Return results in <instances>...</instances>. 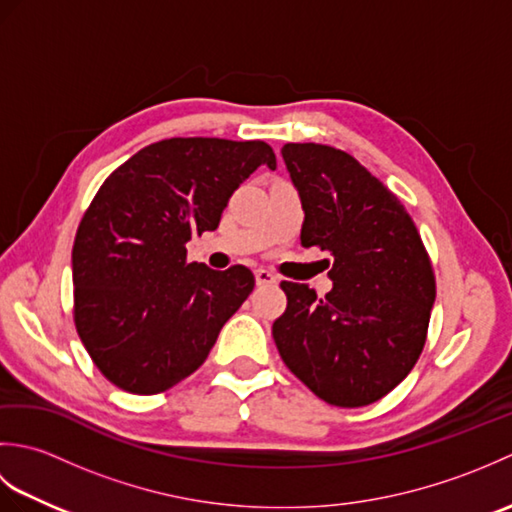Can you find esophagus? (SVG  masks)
<instances>
[{
    "mask_svg": "<svg viewBox=\"0 0 512 512\" xmlns=\"http://www.w3.org/2000/svg\"><path fill=\"white\" fill-rule=\"evenodd\" d=\"M255 281H257V286H275L277 277L266 268H257L255 270Z\"/></svg>",
    "mask_w": 512,
    "mask_h": 512,
    "instance_id": "1",
    "label": "esophagus"
}]
</instances>
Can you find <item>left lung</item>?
<instances>
[{"instance_id": "1", "label": "left lung", "mask_w": 512, "mask_h": 512, "mask_svg": "<svg viewBox=\"0 0 512 512\" xmlns=\"http://www.w3.org/2000/svg\"><path fill=\"white\" fill-rule=\"evenodd\" d=\"M303 206L301 246L328 250L332 290L281 281L288 308L273 339L288 369L321 400L365 407L405 378L427 341L436 277L405 206L341 149H281Z\"/></svg>"}]
</instances>
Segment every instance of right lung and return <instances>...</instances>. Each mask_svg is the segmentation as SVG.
I'll list each match as a JSON object with an SVG mask.
<instances>
[{
  "mask_svg": "<svg viewBox=\"0 0 512 512\" xmlns=\"http://www.w3.org/2000/svg\"><path fill=\"white\" fill-rule=\"evenodd\" d=\"M264 140L169 138L123 162L85 211L72 248L74 323L101 374L129 394H160L198 369L255 288L246 266L187 262L191 235L215 231L257 167Z\"/></svg>",
  "mask_w": 512,
  "mask_h": 512,
  "instance_id": "add662e5",
  "label": "right lung"
}]
</instances>
